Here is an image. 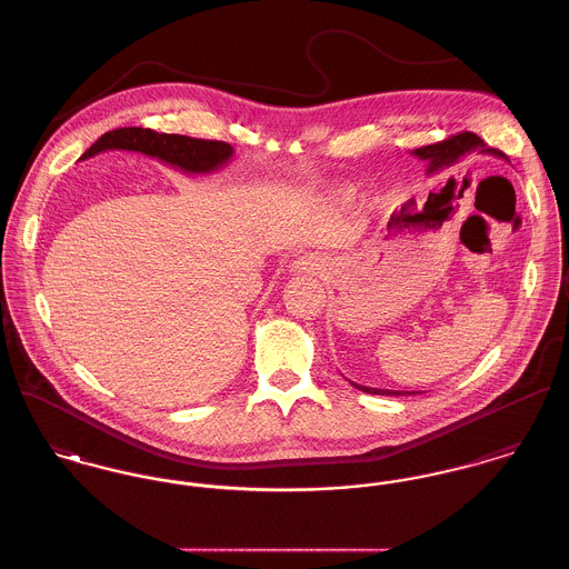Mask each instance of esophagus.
I'll return each mask as SVG.
<instances>
[{
	"label": "esophagus",
	"instance_id": "obj_1",
	"mask_svg": "<svg viewBox=\"0 0 569 569\" xmlns=\"http://www.w3.org/2000/svg\"><path fill=\"white\" fill-rule=\"evenodd\" d=\"M321 269H323V261L312 257V254H306L293 263V271L303 273V276H317V273H321Z\"/></svg>",
	"mask_w": 569,
	"mask_h": 569
}]
</instances>
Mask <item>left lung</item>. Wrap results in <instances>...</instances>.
<instances>
[{
    "mask_svg": "<svg viewBox=\"0 0 569 569\" xmlns=\"http://www.w3.org/2000/svg\"><path fill=\"white\" fill-rule=\"evenodd\" d=\"M472 151L486 152V154H493V157H505L502 152L496 151V149H488L486 142H483L479 136L470 133V131L457 133L453 138H447V140H442V142H438V144H429V147L415 149L412 154L418 157V159H422V161H427V172H436V170H442V168L453 166L459 157H463L466 152ZM505 159H507V157H505ZM351 386H356L358 390L369 392V395H415V392H406V390L369 388V386H360V383H353V381H351Z\"/></svg>",
    "mask_w": 569,
    "mask_h": 569,
    "instance_id": "left-lung-1",
    "label": "left lung"
}]
</instances>
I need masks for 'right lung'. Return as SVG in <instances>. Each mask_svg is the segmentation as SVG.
Here are the masks:
<instances>
[{
  "instance_id": "right-lung-1",
  "label": "right lung",
  "mask_w": 569,
  "mask_h": 569,
  "mask_svg": "<svg viewBox=\"0 0 569 569\" xmlns=\"http://www.w3.org/2000/svg\"><path fill=\"white\" fill-rule=\"evenodd\" d=\"M106 151H133L154 157L172 168H179L186 174H209L224 168L232 147L216 140H196L177 133H157L142 127H124L103 133L81 159L94 157Z\"/></svg>"
}]
</instances>
